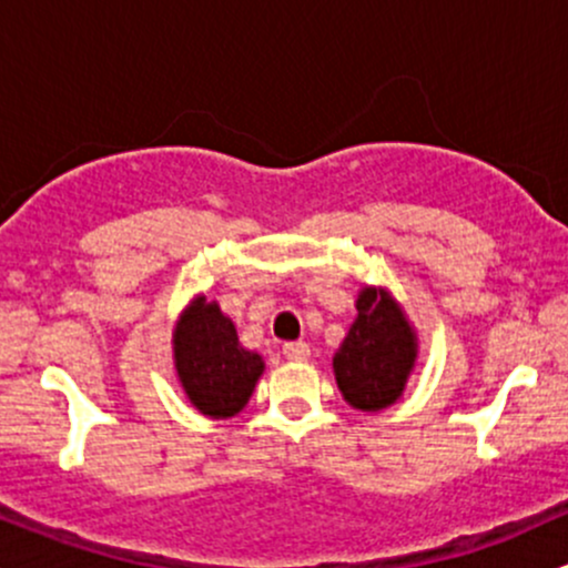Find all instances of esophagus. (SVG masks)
<instances>
[{
    "mask_svg": "<svg viewBox=\"0 0 568 568\" xmlns=\"http://www.w3.org/2000/svg\"><path fill=\"white\" fill-rule=\"evenodd\" d=\"M283 354L288 356L291 362H307L310 359V345L307 343H285Z\"/></svg>",
    "mask_w": 568,
    "mask_h": 568,
    "instance_id": "34e87169",
    "label": "esophagus"
}]
</instances>
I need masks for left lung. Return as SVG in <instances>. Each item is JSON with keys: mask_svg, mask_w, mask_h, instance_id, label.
I'll use <instances>...</instances> for the list:
<instances>
[{"mask_svg": "<svg viewBox=\"0 0 568 568\" xmlns=\"http://www.w3.org/2000/svg\"><path fill=\"white\" fill-rule=\"evenodd\" d=\"M416 332L386 288H362L356 321L334 354V378L345 403L381 410L397 403L416 364Z\"/></svg>", "mask_w": 568, "mask_h": 568, "instance_id": "1", "label": "left lung"}]
</instances>
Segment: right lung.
<instances>
[{
  "label": "right lung",
  "instance_id": "obj_1",
  "mask_svg": "<svg viewBox=\"0 0 568 568\" xmlns=\"http://www.w3.org/2000/svg\"><path fill=\"white\" fill-rule=\"evenodd\" d=\"M174 364L190 403L212 419L239 414L264 373V359L242 348L234 321L206 296L190 302L179 315Z\"/></svg>",
  "mask_w": 568,
  "mask_h": 568
}]
</instances>
